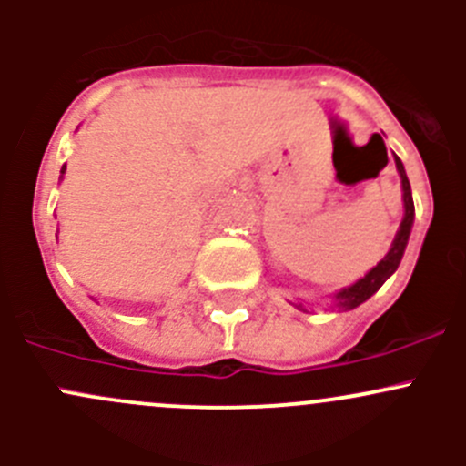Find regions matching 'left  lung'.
<instances>
[{
	"label": "left lung",
	"instance_id": "left-lung-1",
	"mask_svg": "<svg viewBox=\"0 0 466 466\" xmlns=\"http://www.w3.org/2000/svg\"><path fill=\"white\" fill-rule=\"evenodd\" d=\"M372 137L380 139V135H372ZM380 142H383V139H380ZM385 159H388V153H385ZM394 164H397V171H399V176H401L403 209H406V214H403V220H401V225H399V232H397V237H394L392 248H390L388 255H385L383 259H380L377 266H374L372 270L363 277V279H359L356 284L347 286V289L338 290L336 293V307L338 309H347V311H350V309H356L359 304H363L365 299L372 298L380 286L385 284V279H388V277L397 270L399 263H401L403 252H406L408 238H410V229H412V220H415V203H412V191H410V182H408V176H406V168H403L401 159H399L397 155H394Z\"/></svg>",
	"mask_w": 466,
	"mask_h": 466
}]
</instances>
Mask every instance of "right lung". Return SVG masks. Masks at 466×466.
Wrapping results in <instances>:
<instances>
[{"label":"right lung","instance_id":"obj_1","mask_svg":"<svg viewBox=\"0 0 466 466\" xmlns=\"http://www.w3.org/2000/svg\"><path fill=\"white\" fill-rule=\"evenodd\" d=\"M60 173H65V167H63V168H60Z\"/></svg>","mask_w":466,"mask_h":466}]
</instances>
